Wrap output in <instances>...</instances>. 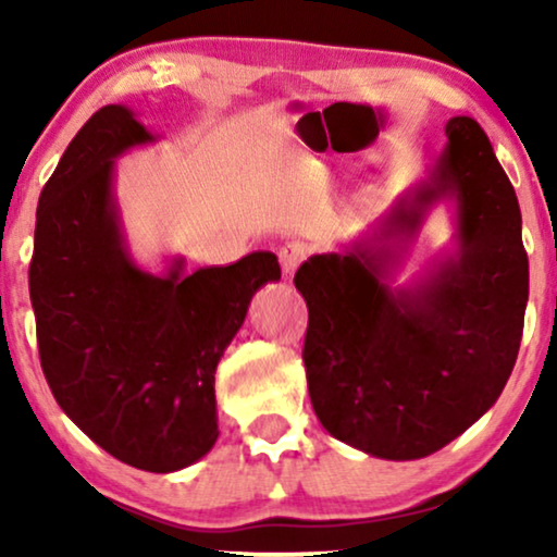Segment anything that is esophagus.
I'll use <instances>...</instances> for the list:
<instances>
[{"label":"esophagus","mask_w":557,"mask_h":557,"mask_svg":"<svg viewBox=\"0 0 557 557\" xmlns=\"http://www.w3.org/2000/svg\"><path fill=\"white\" fill-rule=\"evenodd\" d=\"M309 248L304 246V243H286V246L278 248V261H281V269H284L286 276H292V273L299 269L304 258H307Z\"/></svg>","instance_id":"34e87169"}]
</instances>
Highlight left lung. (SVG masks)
<instances>
[{
    "mask_svg": "<svg viewBox=\"0 0 557 557\" xmlns=\"http://www.w3.org/2000/svg\"><path fill=\"white\" fill-rule=\"evenodd\" d=\"M429 182L400 197L377 233L311 256L294 284L309 307V398L337 441L377 459H423L479 421L520 352L530 271L512 182L484 128L446 124ZM457 202L460 250L408 289L384 284L424 210Z\"/></svg>",
    "mask_w": 557,
    "mask_h": 557,
    "instance_id": "8db88e82",
    "label": "left lung"
}]
</instances>
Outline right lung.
I'll return each instance as SVG.
<instances>
[{"label": "right lung", "instance_id": "obj_1", "mask_svg": "<svg viewBox=\"0 0 557 557\" xmlns=\"http://www.w3.org/2000/svg\"><path fill=\"white\" fill-rule=\"evenodd\" d=\"M154 141L126 106L90 116L37 202L29 299L58 406L103 451L170 474L218 441L215 370L253 294L281 278L269 250L157 276L128 256L113 159Z\"/></svg>", "mask_w": 557, "mask_h": 557}]
</instances>
